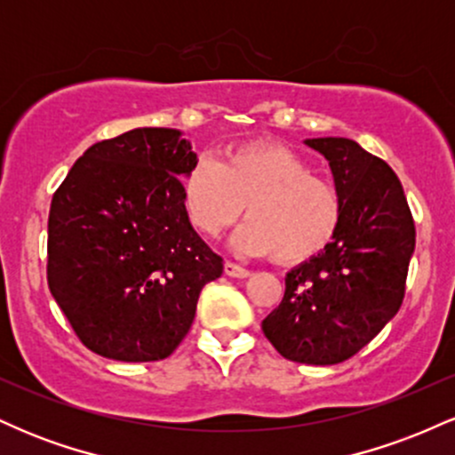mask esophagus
I'll return each mask as SVG.
<instances>
[{"label":"esophagus","instance_id":"obj_1","mask_svg":"<svg viewBox=\"0 0 455 455\" xmlns=\"http://www.w3.org/2000/svg\"><path fill=\"white\" fill-rule=\"evenodd\" d=\"M224 274L231 275V278H248L250 269H245V267H242V265L227 260V263H224Z\"/></svg>","mask_w":455,"mask_h":455}]
</instances>
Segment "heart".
<instances>
[{
    "mask_svg": "<svg viewBox=\"0 0 455 455\" xmlns=\"http://www.w3.org/2000/svg\"><path fill=\"white\" fill-rule=\"evenodd\" d=\"M184 205L192 227L218 237L242 216L233 248L284 265L304 263L327 248L338 231L342 201L325 180L310 175L299 154L282 143L252 140L224 151L222 160L201 156L184 180Z\"/></svg>",
    "mask_w": 455,
    "mask_h": 455,
    "instance_id": "heart-1",
    "label": "heart"
}]
</instances>
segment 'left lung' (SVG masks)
<instances>
[{
    "label": "left lung",
    "instance_id": "8db88e82",
    "mask_svg": "<svg viewBox=\"0 0 455 455\" xmlns=\"http://www.w3.org/2000/svg\"><path fill=\"white\" fill-rule=\"evenodd\" d=\"M304 143L329 162L340 224L323 252L286 274L284 297L260 327L284 359L333 365L362 351L400 310L415 222L387 162L351 139Z\"/></svg>",
    "mask_w": 455,
    "mask_h": 455
}]
</instances>
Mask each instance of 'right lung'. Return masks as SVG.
<instances>
[{"label": "right lung", "mask_w": 455, "mask_h": 455, "mask_svg": "<svg viewBox=\"0 0 455 455\" xmlns=\"http://www.w3.org/2000/svg\"><path fill=\"white\" fill-rule=\"evenodd\" d=\"M196 162L173 128H134L92 145L49 212L51 295L78 340L117 362H158L184 340L222 257L184 205Z\"/></svg>", "instance_id": "add662e5"}]
</instances>
